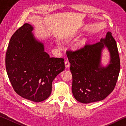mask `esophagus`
Listing matches in <instances>:
<instances>
[{"label": "esophagus", "mask_w": 126, "mask_h": 126, "mask_svg": "<svg viewBox=\"0 0 126 126\" xmlns=\"http://www.w3.org/2000/svg\"><path fill=\"white\" fill-rule=\"evenodd\" d=\"M64 63H65V67L66 68L69 67V66H70V63H69V61H65Z\"/></svg>", "instance_id": "1"}]
</instances>
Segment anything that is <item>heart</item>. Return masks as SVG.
I'll use <instances>...</instances> for the list:
<instances>
[{"instance_id":"obj_1","label":"heart","mask_w":126,"mask_h":126,"mask_svg":"<svg viewBox=\"0 0 126 126\" xmlns=\"http://www.w3.org/2000/svg\"><path fill=\"white\" fill-rule=\"evenodd\" d=\"M86 39H82L80 40V42L78 44V47H82L85 44H86ZM58 46L60 47V45L58 44Z\"/></svg>"}]
</instances>
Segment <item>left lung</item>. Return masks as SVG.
<instances>
[{
    "label": "left lung",
    "instance_id": "8db88e82",
    "mask_svg": "<svg viewBox=\"0 0 126 126\" xmlns=\"http://www.w3.org/2000/svg\"><path fill=\"white\" fill-rule=\"evenodd\" d=\"M106 47L110 54V63L100 64L101 52ZM67 55L71 63L72 91L77 101L83 103L104 99L113 91L120 71V59L116 40L108 32L99 42L87 44L78 50H69Z\"/></svg>",
    "mask_w": 126,
    "mask_h": 126
}]
</instances>
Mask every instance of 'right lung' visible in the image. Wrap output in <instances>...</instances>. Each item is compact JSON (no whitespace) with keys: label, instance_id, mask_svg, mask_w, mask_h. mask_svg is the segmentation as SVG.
<instances>
[{"label":"right lung","instance_id":"right-lung-1","mask_svg":"<svg viewBox=\"0 0 126 126\" xmlns=\"http://www.w3.org/2000/svg\"><path fill=\"white\" fill-rule=\"evenodd\" d=\"M28 23L10 38L5 56L6 70L13 88L24 98L35 102L47 99L52 84L65 68L63 58H50L44 44L35 39Z\"/></svg>","mask_w":126,"mask_h":126}]
</instances>
